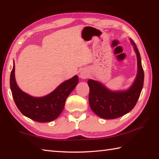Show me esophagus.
Here are the masks:
<instances>
[{"mask_svg":"<svg viewBox=\"0 0 159 159\" xmlns=\"http://www.w3.org/2000/svg\"><path fill=\"white\" fill-rule=\"evenodd\" d=\"M89 76V71L87 70H83L79 74V77L81 79H86Z\"/></svg>","mask_w":159,"mask_h":159,"instance_id":"34e87169","label":"esophagus"}]
</instances>
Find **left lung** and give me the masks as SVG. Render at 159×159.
<instances>
[{
    "instance_id": "8db88e82",
    "label": "left lung",
    "mask_w": 159,
    "mask_h": 159,
    "mask_svg": "<svg viewBox=\"0 0 159 159\" xmlns=\"http://www.w3.org/2000/svg\"><path fill=\"white\" fill-rule=\"evenodd\" d=\"M137 57V74L129 88L121 90H112L102 83L89 79V103L95 114L103 119L111 120L123 116L134 108L139 98L144 83V71L139 51L130 38Z\"/></svg>"
}]
</instances>
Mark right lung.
Segmentation results:
<instances>
[{"label":"right lung","mask_w":159,"mask_h":159,"mask_svg":"<svg viewBox=\"0 0 159 159\" xmlns=\"http://www.w3.org/2000/svg\"><path fill=\"white\" fill-rule=\"evenodd\" d=\"M10 74V89L17 108L30 119L38 122H48L57 119L63 111L67 97L76 88L79 77L62 82L51 93L43 97H33L22 91L15 79V64Z\"/></svg>","instance_id":"1"}]
</instances>
